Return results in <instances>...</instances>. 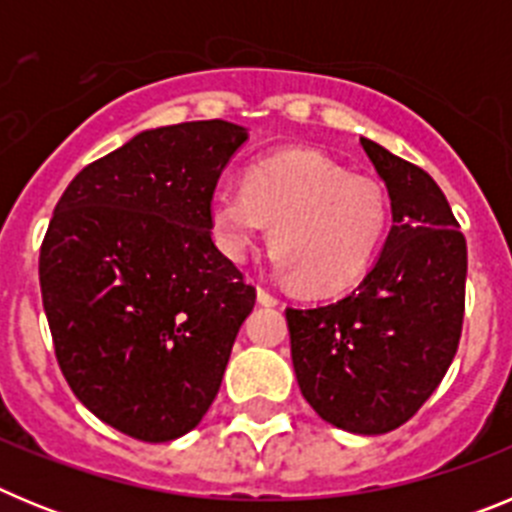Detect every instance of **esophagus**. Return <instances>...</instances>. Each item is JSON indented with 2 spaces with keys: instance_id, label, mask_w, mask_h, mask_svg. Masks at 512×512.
<instances>
[{
  "instance_id": "esophagus-1",
  "label": "esophagus",
  "mask_w": 512,
  "mask_h": 512,
  "mask_svg": "<svg viewBox=\"0 0 512 512\" xmlns=\"http://www.w3.org/2000/svg\"><path fill=\"white\" fill-rule=\"evenodd\" d=\"M259 302H261V305H266V307L279 305L277 295H271V292H269V289H266V287H259Z\"/></svg>"
}]
</instances>
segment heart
<instances>
[{"mask_svg":"<svg viewBox=\"0 0 512 512\" xmlns=\"http://www.w3.org/2000/svg\"><path fill=\"white\" fill-rule=\"evenodd\" d=\"M390 202L372 176L312 151H284L248 169L243 187H217L210 230L243 261L271 225L274 266L305 292H341L366 274L387 233Z\"/></svg>","mask_w":512,"mask_h":512,"instance_id":"1","label":"heart"}]
</instances>
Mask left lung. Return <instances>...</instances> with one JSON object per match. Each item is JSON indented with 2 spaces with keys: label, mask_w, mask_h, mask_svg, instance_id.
<instances>
[{
  "label": "left lung",
  "mask_w": 512,
  "mask_h": 512,
  "mask_svg": "<svg viewBox=\"0 0 512 512\" xmlns=\"http://www.w3.org/2000/svg\"><path fill=\"white\" fill-rule=\"evenodd\" d=\"M361 148L387 184L392 230L364 282L341 300L287 307L302 397L348 433L408 423L456 356L464 323L467 241L420 166L374 140Z\"/></svg>",
  "instance_id": "8db88e82"
}]
</instances>
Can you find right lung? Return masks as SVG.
I'll return each instance as SVG.
<instances>
[{"mask_svg":"<svg viewBox=\"0 0 512 512\" xmlns=\"http://www.w3.org/2000/svg\"><path fill=\"white\" fill-rule=\"evenodd\" d=\"M246 138L225 120L135 135L74 176L45 230L58 366L99 420L138 441L200 423L256 302L210 230L217 179Z\"/></svg>","mask_w":512,"mask_h":512,"instance_id":"obj_1","label":"right lung"}]
</instances>
